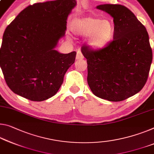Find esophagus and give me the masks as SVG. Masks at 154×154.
Returning a JSON list of instances; mask_svg holds the SVG:
<instances>
[{"label": "esophagus", "instance_id": "1", "mask_svg": "<svg viewBox=\"0 0 154 154\" xmlns=\"http://www.w3.org/2000/svg\"><path fill=\"white\" fill-rule=\"evenodd\" d=\"M84 58V55H83L82 53L81 52V51H77V55H76V59L78 60H82Z\"/></svg>", "mask_w": 154, "mask_h": 154}]
</instances>
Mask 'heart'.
Returning <instances> with one entry per match:
<instances>
[{
	"mask_svg": "<svg viewBox=\"0 0 154 154\" xmlns=\"http://www.w3.org/2000/svg\"><path fill=\"white\" fill-rule=\"evenodd\" d=\"M71 28L78 35L89 36L88 45L93 50L106 47L112 40L114 32V24L110 20L94 17L75 18L72 21Z\"/></svg>",
	"mask_w": 154,
	"mask_h": 154,
	"instance_id": "heart-1",
	"label": "heart"
}]
</instances>
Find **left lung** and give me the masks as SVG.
<instances>
[{"label":"left lung","mask_w":154,"mask_h":154,"mask_svg":"<svg viewBox=\"0 0 154 154\" xmlns=\"http://www.w3.org/2000/svg\"><path fill=\"white\" fill-rule=\"evenodd\" d=\"M114 18L113 40L101 50L82 48L87 60V81L95 96L121 101L140 92L147 82L152 50L145 26L121 5L97 7Z\"/></svg>","instance_id":"8db88e82"}]
</instances>
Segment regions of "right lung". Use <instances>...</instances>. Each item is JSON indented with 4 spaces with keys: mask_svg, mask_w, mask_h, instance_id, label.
I'll use <instances>...</instances> for the list:
<instances>
[{
    "mask_svg": "<svg viewBox=\"0 0 154 154\" xmlns=\"http://www.w3.org/2000/svg\"><path fill=\"white\" fill-rule=\"evenodd\" d=\"M75 0L38 2L23 9L7 26L0 48V66L14 93L42 101L57 93L76 52L54 48L64 37Z\"/></svg>",
    "mask_w": 154,
    "mask_h": 154,
    "instance_id": "obj_1",
    "label": "right lung"
}]
</instances>
